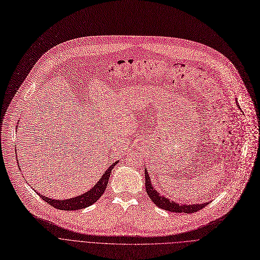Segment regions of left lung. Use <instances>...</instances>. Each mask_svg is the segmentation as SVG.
<instances>
[{"label": "left lung", "instance_id": "obj_1", "mask_svg": "<svg viewBox=\"0 0 260 260\" xmlns=\"http://www.w3.org/2000/svg\"><path fill=\"white\" fill-rule=\"evenodd\" d=\"M145 186L146 191L149 196L152 202L158 206L159 208H163L165 211L172 212V213H185V214H191L194 212L200 211L203 207H205L208 203H202V204H179L175 201H170L168 198H165L160 196L152 186V183L148 174L147 169L145 168Z\"/></svg>", "mask_w": 260, "mask_h": 260}]
</instances>
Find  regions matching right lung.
I'll list each match as a JSON object with an SVG mask.
<instances>
[{
	"instance_id": "1",
	"label": "right lung",
	"mask_w": 260,
	"mask_h": 260,
	"mask_svg": "<svg viewBox=\"0 0 260 260\" xmlns=\"http://www.w3.org/2000/svg\"><path fill=\"white\" fill-rule=\"evenodd\" d=\"M118 162L113 163L104 172V175L102 176L100 181H98L94 185L93 188H91L89 191H85L84 193H82L78 197L72 198V199H66V200H56V199H49V198L42 196L40 193H38V194L41 197V199H43L46 203L52 205L55 208L61 209V211H76V209L85 208V207L92 205L93 203H95L103 196V193L105 192V190L107 188L111 171H112L113 167Z\"/></svg>"
}]
</instances>
